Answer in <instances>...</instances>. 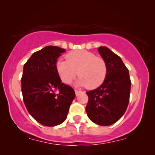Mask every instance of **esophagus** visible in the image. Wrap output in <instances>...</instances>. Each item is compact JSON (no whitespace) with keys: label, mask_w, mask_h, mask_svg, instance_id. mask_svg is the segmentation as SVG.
<instances>
[{"label":"esophagus","mask_w":155,"mask_h":155,"mask_svg":"<svg viewBox=\"0 0 155 155\" xmlns=\"http://www.w3.org/2000/svg\"><path fill=\"white\" fill-rule=\"evenodd\" d=\"M75 94H76V96H78V95H79V94H80V93L82 92L81 91L78 90H75Z\"/></svg>","instance_id":"34e87169"}]
</instances>
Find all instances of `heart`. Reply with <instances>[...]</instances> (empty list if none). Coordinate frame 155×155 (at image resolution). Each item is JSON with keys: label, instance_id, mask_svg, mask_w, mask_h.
<instances>
[{"label": "heart", "instance_id": "b5f03b06", "mask_svg": "<svg viewBox=\"0 0 155 155\" xmlns=\"http://www.w3.org/2000/svg\"><path fill=\"white\" fill-rule=\"evenodd\" d=\"M66 61L58 60L56 68L63 82L70 84L78 75V84L89 89L98 87L104 82L107 65L104 59L86 50H76L65 55Z\"/></svg>", "mask_w": 155, "mask_h": 155}]
</instances>
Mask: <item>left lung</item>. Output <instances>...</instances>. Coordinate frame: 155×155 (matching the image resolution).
<instances>
[{
    "instance_id": "8db88e82",
    "label": "left lung",
    "mask_w": 155,
    "mask_h": 155,
    "mask_svg": "<svg viewBox=\"0 0 155 155\" xmlns=\"http://www.w3.org/2000/svg\"><path fill=\"white\" fill-rule=\"evenodd\" d=\"M107 65L104 82L98 88L86 92L88 102L86 113L90 119L99 126H110L117 122L126 112L129 103L131 81L121 58L109 48H98Z\"/></svg>"
}]
</instances>
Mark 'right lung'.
Returning <instances> with one entry per match:
<instances>
[{
    "label": "right lung",
    "mask_w": 155,
    "mask_h": 155,
    "mask_svg": "<svg viewBox=\"0 0 155 155\" xmlns=\"http://www.w3.org/2000/svg\"><path fill=\"white\" fill-rule=\"evenodd\" d=\"M63 52L65 49L58 46H46L34 53L23 68L25 105L29 114L46 126L62 124L75 97V90L61 82L56 68L57 58Z\"/></svg>",
    "instance_id": "obj_1"
}]
</instances>
